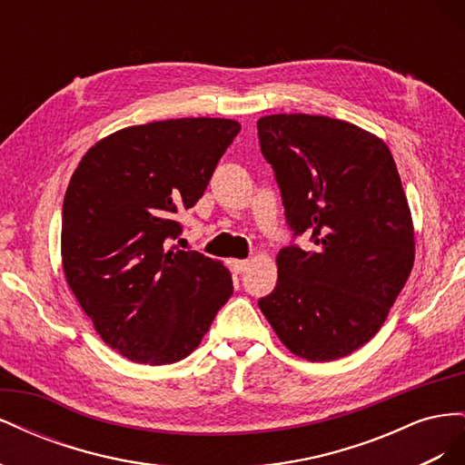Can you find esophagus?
I'll return each instance as SVG.
<instances>
[{
    "label": "esophagus",
    "instance_id": "1",
    "mask_svg": "<svg viewBox=\"0 0 465 465\" xmlns=\"http://www.w3.org/2000/svg\"><path fill=\"white\" fill-rule=\"evenodd\" d=\"M232 270L236 272V273H242V272H246L248 270V265H250V260H232Z\"/></svg>",
    "mask_w": 465,
    "mask_h": 465
}]
</instances>
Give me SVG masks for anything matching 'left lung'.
<instances>
[{
    "mask_svg": "<svg viewBox=\"0 0 465 465\" xmlns=\"http://www.w3.org/2000/svg\"><path fill=\"white\" fill-rule=\"evenodd\" d=\"M292 238L279 250L275 289L260 299L283 345L306 361H335L378 333L415 260L411 211L382 139L328 116L258 120Z\"/></svg>",
    "mask_w": 465,
    "mask_h": 465,
    "instance_id": "left-lung-1",
    "label": "left lung"
}]
</instances>
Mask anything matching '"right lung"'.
Returning <instances> with one entry per match:
<instances>
[{
	"label": "right lung",
	"instance_id": "1",
	"mask_svg": "<svg viewBox=\"0 0 465 465\" xmlns=\"http://www.w3.org/2000/svg\"><path fill=\"white\" fill-rule=\"evenodd\" d=\"M241 132L224 118L132 125L93 145L69 180L62 263L69 289L103 341L159 367L202 343L232 279L195 250H168L180 211L203 195Z\"/></svg>",
	"mask_w": 465,
	"mask_h": 465
}]
</instances>
